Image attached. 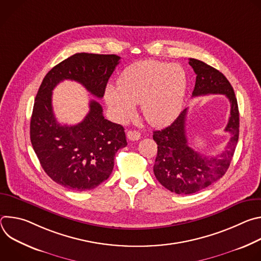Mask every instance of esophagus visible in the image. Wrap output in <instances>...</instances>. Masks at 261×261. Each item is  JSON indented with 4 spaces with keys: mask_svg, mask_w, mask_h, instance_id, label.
Here are the masks:
<instances>
[{
    "mask_svg": "<svg viewBox=\"0 0 261 261\" xmlns=\"http://www.w3.org/2000/svg\"><path fill=\"white\" fill-rule=\"evenodd\" d=\"M127 137L130 140H138L140 138V133L138 131H135V130H129L127 132Z\"/></svg>",
    "mask_w": 261,
    "mask_h": 261,
    "instance_id": "1",
    "label": "esophagus"
}]
</instances>
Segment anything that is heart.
<instances>
[{"mask_svg": "<svg viewBox=\"0 0 261 261\" xmlns=\"http://www.w3.org/2000/svg\"><path fill=\"white\" fill-rule=\"evenodd\" d=\"M187 74L177 64L146 60L129 66L120 76L118 86L109 85L105 100L117 121L125 123L141 104L144 119L153 126H163L179 114Z\"/></svg>", "mask_w": 261, "mask_h": 261, "instance_id": "obj_1", "label": "heart"}]
</instances>
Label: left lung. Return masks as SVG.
<instances>
[{"instance_id":"obj_1","label":"left lung","mask_w":261,"mask_h":261,"mask_svg":"<svg viewBox=\"0 0 261 261\" xmlns=\"http://www.w3.org/2000/svg\"><path fill=\"white\" fill-rule=\"evenodd\" d=\"M196 74L193 97L222 94L230 102V117L225 128L231 134L224 151L215 156L197 153L188 143L186 134V117L188 108L166 128L154 131L158 144L154 173L159 182L176 194H192L206 188L225 174L232 160L239 140L240 115L233 88L217 69L196 60L189 59Z\"/></svg>"}]
</instances>
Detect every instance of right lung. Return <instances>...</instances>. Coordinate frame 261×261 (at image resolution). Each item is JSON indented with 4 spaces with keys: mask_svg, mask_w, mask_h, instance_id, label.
Segmentation results:
<instances>
[{
    "mask_svg": "<svg viewBox=\"0 0 261 261\" xmlns=\"http://www.w3.org/2000/svg\"><path fill=\"white\" fill-rule=\"evenodd\" d=\"M120 60L116 55H73L46 74L36 95L30 125L33 148L46 174L69 190H91L106 180L116 153L127 140L123 126L104 119L102 106L95 100L90 101L83 122L59 124L53 110V90L70 80L101 99Z\"/></svg>",
    "mask_w": 261,
    "mask_h": 261,
    "instance_id": "obj_1",
    "label": "right lung"
}]
</instances>
